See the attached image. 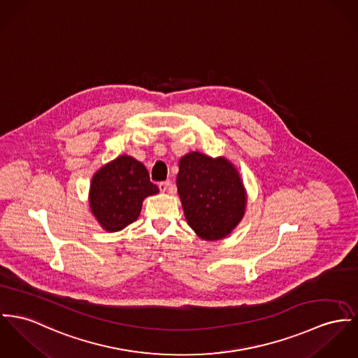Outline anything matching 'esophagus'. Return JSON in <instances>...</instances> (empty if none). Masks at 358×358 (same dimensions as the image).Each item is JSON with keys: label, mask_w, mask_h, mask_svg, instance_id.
I'll use <instances>...</instances> for the list:
<instances>
[{"label": "esophagus", "mask_w": 358, "mask_h": 358, "mask_svg": "<svg viewBox=\"0 0 358 358\" xmlns=\"http://www.w3.org/2000/svg\"><path fill=\"white\" fill-rule=\"evenodd\" d=\"M170 185H171V182L167 180V181H162V182H159L158 184V187H159V191L161 192H167L169 189H170Z\"/></svg>", "instance_id": "1"}]
</instances>
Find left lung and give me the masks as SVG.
Masks as SVG:
<instances>
[{
    "instance_id": "left-lung-1",
    "label": "left lung",
    "mask_w": 358,
    "mask_h": 358,
    "mask_svg": "<svg viewBox=\"0 0 358 358\" xmlns=\"http://www.w3.org/2000/svg\"><path fill=\"white\" fill-rule=\"evenodd\" d=\"M177 189L194 233L207 241L222 240L243 220L247 193L237 169L226 158L189 152L180 159Z\"/></svg>"
}]
</instances>
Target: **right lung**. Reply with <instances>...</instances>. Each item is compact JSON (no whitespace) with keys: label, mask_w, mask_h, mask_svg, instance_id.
I'll list each match as a JSON object with an SVG mask.
<instances>
[{"label":"right lung","mask_w":358,"mask_h":358,"mask_svg":"<svg viewBox=\"0 0 358 358\" xmlns=\"http://www.w3.org/2000/svg\"><path fill=\"white\" fill-rule=\"evenodd\" d=\"M158 192L145 166L121 155L94 174L90 187L91 213L106 231H118L138 220L147 196Z\"/></svg>","instance_id":"obj_1"}]
</instances>
